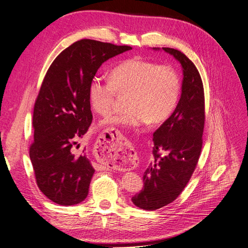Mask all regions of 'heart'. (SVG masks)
<instances>
[{
    "instance_id": "obj_1",
    "label": "heart",
    "mask_w": 248,
    "mask_h": 248,
    "mask_svg": "<svg viewBox=\"0 0 248 248\" xmlns=\"http://www.w3.org/2000/svg\"><path fill=\"white\" fill-rule=\"evenodd\" d=\"M181 94V78L174 66L161 65L142 58H132L112 68L109 78L94 77L89 86V99L100 116L110 115L118 95L127 97L124 114L106 123L138 128L158 125L170 117Z\"/></svg>"
}]
</instances>
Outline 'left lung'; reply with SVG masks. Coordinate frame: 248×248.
I'll return each instance as SVG.
<instances>
[{"label":"left lung","instance_id":"obj_1","mask_svg":"<svg viewBox=\"0 0 248 248\" xmlns=\"http://www.w3.org/2000/svg\"><path fill=\"white\" fill-rule=\"evenodd\" d=\"M162 49L182 65L184 77L176 109L153 134L154 159L144 172V187L131 199L137 207L151 211L174 202L189 182L205 125L204 86L196 65L178 49Z\"/></svg>","mask_w":248,"mask_h":248}]
</instances>
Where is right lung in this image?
Returning <instances> with one entry per match:
<instances>
[{
    "label": "right lung",
    "mask_w": 248,
    "mask_h": 248,
    "mask_svg": "<svg viewBox=\"0 0 248 248\" xmlns=\"http://www.w3.org/2000/svg\"><path fill=\"white\" fill-rule=\"evenodd\" d=\"M132 47L81 39L65 48L43 78L34 112L30 158L36 183L58 205L79 204L95 170L78 141L92 123L89 86L107 60Z\"/></svg>",
    "instance_id": "right-lung-1"
}]
</instances>
